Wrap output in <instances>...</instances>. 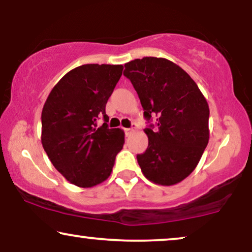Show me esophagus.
I'll return each mask as SVG.
<instances>
[{"instance_id":"esophagus-1","label":"esophagus","mask_w":252,"mask_h":252,"mask_svg":"<svg viewBox=\"0 0 252 252\" xmlns=\"http://www.w3.org/2000/svg\"><path fill=\"white\" fill-rule=\"evenodd\" d=\"M133 130H134L133 127H132V128H125V134H126V136H129L130 134L133 133Z\"/></svg>"}]
</instances>
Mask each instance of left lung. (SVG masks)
Here are the masks:
<instances>
[{
  "instance_id": "1",
  "label": "left lung",
  "mask_w": 252,
  "mask_h": 252,
  "mask_svg": "<svg viewBox=\"0 0 252 252\" xmlns=\"http://www.w3.org/2000/svg\"><path fill=\"white\" fill-rule=\"evenodd\" d=\"M124 75L139 95L148 148L137 163L148 180L178 184L197 166L209 142L208 102L196 82L173 62L143 57L125 64Z\"/></svg>"
}]
</instances>
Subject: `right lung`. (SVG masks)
I'll list each match as a JSON object with an SVG mask.
<instances>
[{
    "label": "right lung",
    "instance_id": "1",
    "mask_svg": "<svg viewBox=\"0 0 252 252\" xmlns=\"http://www.w3.org/2000/svg\"><path fill=\"white\" fill-rule=\"evenodd\" d=\"M123 65L85 64L67 72L42 109L43 149L71 184L89 188L111 174L125 134L109 128L105 105L123 73ZM105 119L102 126L97 120Z\"/></svg>",
    "mask_w": 252,
    "mask_h": 252
}]
</instances>
